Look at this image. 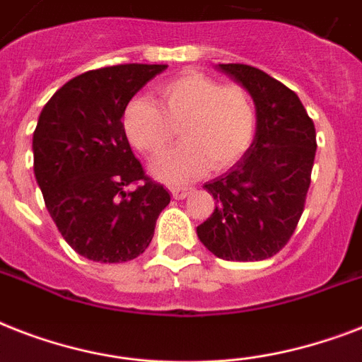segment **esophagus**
Masks as SVG:
<instances>
[{
	"mask_svg": "<svg viewBox=\"0 0 362 362\" xmlns=\"http://www.w3.org/2000/svg\"><path fill=\"white\" fill-rule=\"evenodd\" d=\"M192 192H193V187H186V186H173V187H170V195H173V199H176V201H182V199H186Z\"/></svg>",
	"mask_w": 362,
	"mask_h": 362,
	"instance_id": "34e87169",
	"label": "esophagus"
}]
</instances>
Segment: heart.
I'll list each match as a JSON object with an SVG mask.
<instances>
[{"instance_id": "heart-1", "label": "heart", "mask_w": 362, "mask_h": 362, "mask_svg": "<svg viewBox=\"0 0 362 362\" xmlns=\"http://www.w3.org/2000/svg\"><path fill=\"white\" fill-rule=\"evenodd\" d=\"M255 107L238 84H220L201 73H186L156 88V105L133 99L122 115L127 141L146 156H158L180 127L178 144L153 163L161 180L189 182L209 165L223 170L246 153L255 135Z\"/></svg>"}]
</instances>
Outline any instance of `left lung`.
I'll use <instances>...</instances> for the list:
<instances>
[{
  "label": "left lung",
  "instance_id": "1",
  "mask_svg": "<svg viewBox=\"0 0 362 362\" xmlns=\"http://www.w3.org/2000/svg\"><path fill=\"white\" fill-rule=\"evenodd\" d=\"M252 93L257 133L244 158L204 187L216 209L197 235L216 257L263 261L297 229L315 158V127L297 93L264 71L221 64Z\"/></svg>",
  "mask_w": 362,
  "mask_h": 362
}]
</instances>
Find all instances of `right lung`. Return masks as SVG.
Instances as JSON below:
<instances>
[{"label": "right lung", "mask_w": 362, "mask_h": 362, "mask_svg": "<svg viewBox=\"0 0 362 362\" xmlns=\"http://www.w3.org/2000/svg\"><path fill=\"white\" fill-rule=\"evenodd\" d=\"M167 65L86 71L54 93L33 131V170L48 214L82 257L122 263L152 242L169 192L144 173L122 127L131 98Z\"/></svg>", "instance_id": "obj_1"}]
</instances>
